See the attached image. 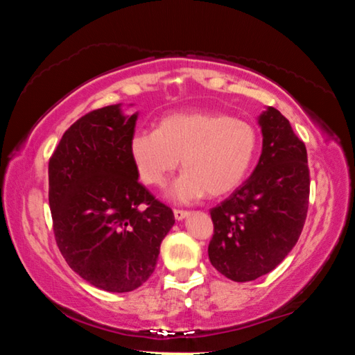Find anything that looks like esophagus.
<instances>
[{
    "label": "esophagus",
    "mask_w": 355,
    "mask_h": 355,
    "mask_svg": "<svg viewBox=\"0 0 355 355\" xmlns=\"http://www.w3.org/2000/svg\"><path fill=\"white\" fill-rule=\"evenodd\" d=\"M188 214H189V211H186V209H173V216H175L177 220L184 219Z\"/></svg>",
    "instance_id": "esophagus-1"
}]
</instances>
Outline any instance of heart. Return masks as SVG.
<instances>
[{
  "mask_svg": "<svg viewBox=\"0 0 355 355\" xmlns=\"http://www.w3.org/2000/svg\"><path fill=\"white\" fill-rule=\"evenodd\" d=\"M258 148L260 135L248 120L207 111L171 114L156 130H139L130 139L131 161L148 186H164L182 158L184 172L169 189L177 202L236 189L249 175Z\"/></svg>",
  "mask_w": 355,
  "mask_h": 355,
  "instance_id": "heart-1",
  "label": "heart"
}]
</instances>
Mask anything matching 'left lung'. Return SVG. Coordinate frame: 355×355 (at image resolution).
<instances>
[{"mask_svg": "<svg viewBox=\"0 0 355 355\" xmlns=\"http://www.w3.org/2000/svg\"><path fill=\"white\" fill-rule=\"evenodd\" d=\"M258 123L263 150L255 171L209 211L214 225L209 261L233 282L255 280L280 264L296 245L309 211L305 144L272 106Z\"/></svg>", "mask_w": 355, "mask_h": 355, "instance_id": "1", "label": "left lung"}]
</instances>
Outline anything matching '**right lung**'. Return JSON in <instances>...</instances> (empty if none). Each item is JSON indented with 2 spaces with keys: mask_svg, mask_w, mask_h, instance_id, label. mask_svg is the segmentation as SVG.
Returning <instances> with one entry per match:
<instances>
[{
  "mask_svg": "<svg viewBox=\"0 0 355 355\" xmlns=\"http://www.w3.org/2000/svg\"><path fill=\"white\" fill-rule=\"evenodd\" d=\"M136 119L119 105L87 112L48 163L58 248L78 275L111 293L133 291L152 275L175 224L172 209L137 182L130 156Z\"/></svg>",
  "mask_w": 355,
  "mask_h": 355,
  "instance_id": "obj_1",
  "label": "right lung"
}]
</instances>
